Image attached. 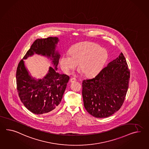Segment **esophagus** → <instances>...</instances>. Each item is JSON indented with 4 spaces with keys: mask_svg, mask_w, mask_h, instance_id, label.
Returning a JSON list of instances; mask_svg holds the SVG:
<instances>
[{
    "mask_svg": "<svg viewBox=\"0 0 149 149\" xmlns=\"http://www.w3.org/2000/svg\"><path fill=\"white\" fill-rule=\"evenodd\" d=\"M76 79H75V78H71L70 79V82L71 83H74V82H75V81H76Z\"/></svg>",
    "mask_w": 149,
    "mask_h": 149,
    "instance_id": "obj_1",
    "label": "esophagus"
}]
</instances>
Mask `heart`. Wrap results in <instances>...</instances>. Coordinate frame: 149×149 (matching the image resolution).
I'll return each instance as SVG.
<instances>
[{"instance_id": "obj_1", "label": "heart", "mask_w": 149, "mask_h": 149, "mask_svg": "<svg viewBox=\"0 0 149 149\" xmlns=\"http://www.w3.org/2000/svg\"><path fill=\"white\" fill-rule=\"evenodd\" d=\"M109 58L107 50L93 42L77 44L71 50V54L61 56L60 65L63 71L70 73L79 65V69L85 76H97L103 69Z\"/></svg>"}]
</instances>
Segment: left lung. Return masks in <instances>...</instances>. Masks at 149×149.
Segmentation results:
<instances>
[{"label": "left lung", "mask_w": 149, "mask_h": 149, "mask_svg": "<svg viewBox=\"0 0 149 149\" xmlns=\"http://www.w3.org/2000/svg\"><path fill=\"white\" fill-rule=\"evenodd\" d=\"M130 70L122 53L92 79L83 80L84 107L96 118H106L119 110L129 88Z\"/></svg>", "instance_id": "obj_1"}]
</instances>
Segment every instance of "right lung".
<instances>
[{
	"instance_id": "1",
	"label": "right lung",
	"mask_w": 149,
	"mask_h": 149,
	"mask_svg": "<svg viewBox=\"0 0 149 149\" xmlns=\"http://www.w3.org/2000/svg\"><path fill=\"white\" fill-rule=\"evenodd\" d=\"M59 41L58 37L37 39L17 67L16 81L20 99L29 110L36 115L47 113L57 109L69 81L68 76L57 72L61 57L56 50ZM34 54L50 58L55 68L50 67L42 79L32 77L23 61Z\"/></svg>"
}]
</instances>
